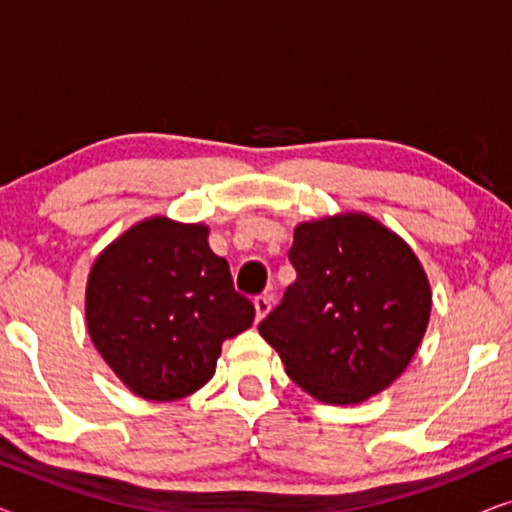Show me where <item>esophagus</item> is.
<instances>
[{"label": "esophagus", "mask_w": 512, "mask_h": 512, "mask_svg": "<svg viewBox=\"0 0 512 512\" xmlns=\"http://www.w3.org/2000/svg\"><path fill=\"white\" fill-rule=\"evenodd\" d=\"M254 307H256V321H261V319H265V314L270 312L272 298L270 296H256Z\"/></svg>", "instance_id": "esophagus-1"}]
</instances>
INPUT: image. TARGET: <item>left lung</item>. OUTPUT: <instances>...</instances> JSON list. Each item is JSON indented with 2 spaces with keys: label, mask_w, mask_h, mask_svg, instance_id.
I'll list each match as a JSON object with an SVG mask.
<instances>
[{
  "label": "left lung",
  "mask_w": 512,
  "mask_h": 512,
  "mask_svg": "<svg viewBox=\"0 0 512 512\" xmlns=\"http://www.w3.org/2000/svg\"><path fill=\"white\" fill-rule=\"evenodd\" d=\"M289 261L298 277L258 333L286 373L324 403L387 389L424 338L431 289L401 237L363 214L300 223Z\"/></svg>",
  "instance_id": "8db88e82"
}]
</instances>
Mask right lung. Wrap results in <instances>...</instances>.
<instances>
[{"mask_svg": "<svg viewBox=\"0 0 512 512\" xmlns=\"http://www.w3.org/2000/svg\"><path fill=\"white\" fill-rule=\"evenodd\" d=\"M254 314L226 258L209 249L207 228L163 216L109 244L88 277L90 338L149 401H174L212 380L223 340L247 331Z\"/></svg>", "mask_w": 512, "mask_h": 512, "instance_id": "obj_1", "label": "right lung"}]
</instances>
